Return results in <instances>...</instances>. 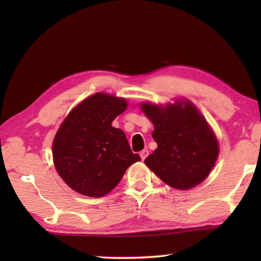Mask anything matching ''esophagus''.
Listing matches in <instances>:
<instances>
[{"instance_id": "esophagus-1", "label": "esophagus", "mask_w": 261, "mask_h": 261, "mask_svg": "<svg viewBox=\"0 0 261 261\" xmlns=\"http://www.w3.org/2000/svg\"><path fill=\"white\" fill-rule=\"evenodd\" d=\"M139 155L141 158V160H145V159H146L147 155H148V151H147V149H143V151L140 152Z\"/></svg>"}]
</instances>
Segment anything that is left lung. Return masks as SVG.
<instances>
[{"instance_id": "1", "label": "left lung", "mask_w": 261, "mask_h": 261, "mask_svg": "<svg viewBox=\"0 0 261 261\" xmlns=\"http://www.w3.org/2000/svg\"><path fill=\"white\" fill-rule=\"evenodd\" d=\"M153 123L158 148L145 163L166 184L189 190L210 175L219 155V143L196 106L178 99L175 103L141 105Z\"/></svg>"}]
</instances>
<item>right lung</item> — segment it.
Here are the masks:
<instances>
[{"instance_id":"1","label":"right lung","mask_w":261,"mask_h":261,"mask_svg":"<svg viewBox=\"0 0 261 261\" xmlns=\"http://www.w3.org/2000/svg\"><path fill=\"white\" fill-rule=\"evenodd\" d=\"M126 107L125 99L95 93L76 106L57 130L53 141L54 165L76 192L103 197L132 163L141 160L131 151L124 132L112 125Z\"/></svg>"}]
</instances>
